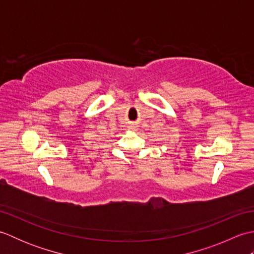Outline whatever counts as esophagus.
Returning a JSON list of instances; mask_svg holds the SVG:
<instances>
[{
	"mask_svg": "<svg viewBox=\"0 0 254 254\" xmlns=\"http://www.w3.org/2000/svg\"><path fill=\"white\" fill-rule=\"evenodd\" d=\"M130 127H131V128H133V130H134V128H135V127H136V124H131V126H130Z\"/></svg>",
	"mask_w": 254,
	"mask_h": 254,
	"instance_id": "esophagus-1",
	"label": "esophagus"
}]
</instances>
